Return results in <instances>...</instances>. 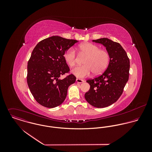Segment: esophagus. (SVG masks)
<instances>
[{
  "label": "esophagus",
  "instance_id": "esophagus-1",
  "mask_svg": "<svg viewBox=\"0 0 152 152\" xmlns=\"http://www.w3.org/2000/svg\"><path fill=\"white\" fill-rule=\"evenodd\" d=\"M76 82L78 83H84V81L83 80L77 78V79L76 80Z\"/></svg>",
  "mask_w": 152,
  "mask_h": 152
}]
</instances>
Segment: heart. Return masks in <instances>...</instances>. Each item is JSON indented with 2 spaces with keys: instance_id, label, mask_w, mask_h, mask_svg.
<instances>
[{
  "instance_id": "obj_1",
  "label": "heart",
  "mask_w": 152,
  "mask_h": 152,
  "mask_svg": "<svg viewBox=\"0 0 152 152\" xmlns=\"http://www.w3.org/2000/svg\"><path fill=\"white\" fill-rule=\"evenodd\" d=\"M80 54L86 56L83 66L75 67L72 73L77 78H83L88 77L93 72L95 75L102 74L108 67L110 55L108 51L92 43H86L80 45ZM64 59L67 64L71 67L76 64L77 56L73 48H69L64 54Z\"/></svg>"
}]
</instances>
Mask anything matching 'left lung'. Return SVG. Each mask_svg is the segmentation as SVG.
<instances>
[{
	"label": "left lung",
	"instance_id": "1",
	"mask_svg": "<svg viewBox=\"0 0 152 152\" xmlns=\"http://www.w3.org/2000/svg\"><path fill=\"white\" fill-rule=\"evenodd\" d=\"M102 44L108 51L110 60L104 72L87 81L90 89L85 94V98L92 106L105 108L115 103L122 94L129 80L130 61L121 45L107 38L92 40Z\"/></svg>",
	"mask_w": 152,
	"mask_h": 152
}]
</instances>
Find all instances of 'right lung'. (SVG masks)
Masks as SVG:
<instances>
[{
	"instance_id": "add662e5",
	"label": "right lung",
	"mask_w": 152,
	"mask_h": 152,
	"mask_svg": "<svg viewBox=\"0 0 152 152\" xmlns=\"http://www.w3.org/2000/svg\"><path fill=\"white\" fill-rule=\"evenodd\" d=\"M78 41L60 36L45 39L36 45L28 61L27 82L36 101L41 105L55 108L65 100L68 87L75 82L76 77L69 74L64 54Z\"/></svg>"
}]
</instances>
